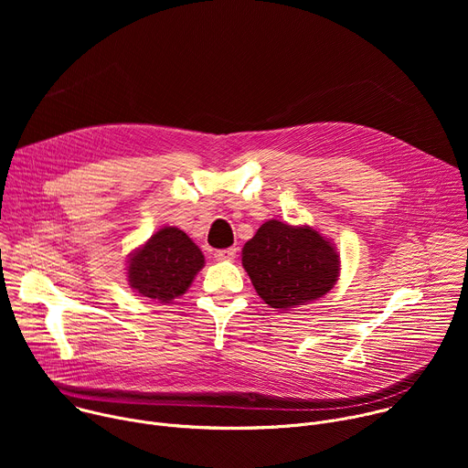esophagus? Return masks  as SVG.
Returning <instances> with one entry per match:
<instances>
[{
  "label": "esophagus",
  "instance_id": "esophagus-1",
  "mask_svg": "<svg viewBox=\"0 0 468 468\" xmlns=\"http://www.w3.org/2000/svg\"><path fill=\"white\" fill-rule=\"evenodd\" d=\"M237 255V248H226V250H217L215 257L218 261H233Z\"/></svg>",
  "mask_w": 468,
  "mask_h": 468
}]
</instances>
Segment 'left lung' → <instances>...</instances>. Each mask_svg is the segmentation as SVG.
I'll list each match as a JSON object with an SVG mask.
<instances>
[{"instance_id": "8db88e82", "label": "left lung", "mask_w": 468, "mask_h": 468, "mask_svg": "<svg viewBox=\"0 0 468 468\" xmlns=\"http://www.w3.org/2000/svg\"><path fill=\"white\" fill-rule=\"evenodd\" d=\"M242 266L264 303L289 311L327 294L341 261L316 229L269 220L244 244Z\"/></svg>"}]
</instances>
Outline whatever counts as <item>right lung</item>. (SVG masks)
<instances>
[{"mask_svg": "<svg viewBox=\"0 0 468 468\" xmlns=\"http://www.w3.org/2000/svg\"><path fill=\"white\" fill-rule=\"evenodd\" d=\"M127 282L141 296L168 303L185 294L206 262L204 253L177 228H163L127 261Z\"/></svg>", "mask_w": 468, "mask_h": 468, "instance_id": "add662e5", "label": "right lung"}]
</instances>
